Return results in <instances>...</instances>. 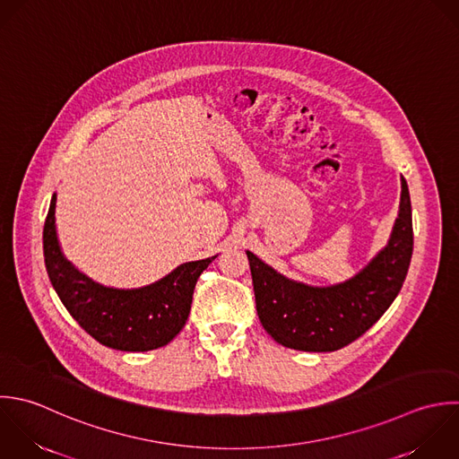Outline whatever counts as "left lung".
Segmentation results:
<instances>
[{
  "instance_id": "8db88e82",
  "label": "left lung",
  "mask_w": 459,
  "mask_h": 459,
  "mask_svg": "<svg viewBox=\"0 0 459 459\" xmlns=\"http://www.w3.org/2000/svg\"><path fill=\"white\" fill-rule=\"evenodd\" d=\"M401 205L388 245L352 279L313 288L295 282L247 252L255 307L264 331L281 345L333 352L363 336L399 295L413 254L410 189L401 178Z\"/></svg>"
}]
</instances>
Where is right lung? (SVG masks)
<instances>
[{
    "label": "right lung",
    "mask_w": 459,
    "mask_h": 459,
    "mask_svg": "<svg viewBox=\"0 0 459 459\" xmlns=\"http://www.w3.org/2000/svg\"><path fill=\"white\" fill-rule=\"evenodd\" d=\"M55 204L56 195L51 196L42 230L44 264L69 315L108 349L146 352L168 345L186 325L196 281L216 255L184 263L144 288H107L80 273L64 257L56 239Z\"/></svg>",
    "instance_id": "add662e5"
}]
</instances>
